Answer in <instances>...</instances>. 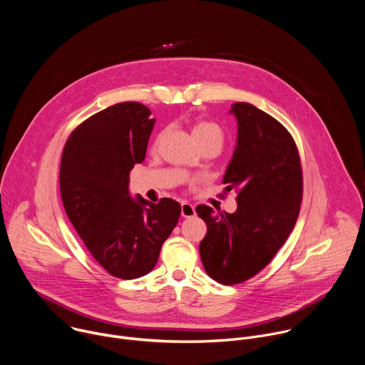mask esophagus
Segmentation results:
<instances>
[{"label": "esophagus", "instance_id": "1", "mask_svg": "<svg viewBox=\"0 0 365 365\" xmlns=\"http://www.w3.org/2000/svg\"><path fill=\"white\" fill-rule=\"evenodd\" d=\"M196 212H195V206L189 202H182V217L183 218H192L195 217Z\"/></svg>", "mask_w": 365, "mask_h": 365}]
</instances>
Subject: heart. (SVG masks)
I'll use <instances>...</instances> for the list:
<instances>
[{"label":"heart","instance_id":"obj_1","mask_svg":"<svg viewBox=\"0 0 365 365\" xmlns=\"http://www.w3.org/2000/svg\"><path fill=\"white\" fill-rule=\"evenodd\" d=\"M193 137L196 141L202 145L210 141H220L222 144L224 141V131L220 124L210 121V120H197L193 123L192 127Z\"/></svg>","mask_w":365,"mask_h":365}]
</instances>
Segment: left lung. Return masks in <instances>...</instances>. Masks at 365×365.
I'll return each instance as SVG.
<instances>
[{
    "label": "left lung",
    "instance_id": "left-lung-1",
    "mask_svg": "<svg viewBox=\"0 0 365 365\" xmlns=\"http://www.w3.org/2000/svg\"><path fill=\"white\" fill-rule=\"evenodd\" d=\"M231 113L238 140L222 182L237 192V211L214 214L211 206H196L207 230L199 244L203 269L227 286L247 282L272 262L294 228L303 193L292 134L251 103L235 102Z\"/></svg>",
    "mask_w": 365,
    "mask_h": 365
}]
</instances>
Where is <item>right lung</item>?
Returning <instances> with one entry per match:
<instances>
[{
	"label": "right lung",
	"mask_w": 365,
	"mask_h": 365,
	"mask_svg": "<svg viewBox=\"0 0 365 365\" xmlns=\"http://www.w3.org/2000/svg\"><path fill=\"white\" fill-rule=\"evenodd\" d=\"M150 114L140 102L115 103L79 124L62 154L66 215L96 263L123 280L154 269L180 217L175 199L128 195L130 170L144 160L154 125Z\"/></svg>",
	"instance_id": "right-lung-1"
}]
</instances>
